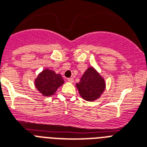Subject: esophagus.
<instances>
[{
	"label": "esophagus",
	"instance_id": "34e87169",
	"mask_svg": "<svg viewBox=\"0 0 147 147\" xmlns=\"http://www.w3.org/2000/svg\"><path fill=\"white\" fill-rule=\"evenodd\" d=\"M67 81H69V82H71V83H72L74 81V79L72 78H67Z\"/></svg>",
	"mask_w": 147,
	"mask_h": 147
}]
</instances>
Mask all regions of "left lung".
Segmentation results:
<instances>
[{
  "label": "left lung",
  "mask_w": 147,
  "mask_h": 147,
  "mask_svg": "<svg viewBox=\"0 0 147 147\" xmlns=\"http://www.w3.org/2000/svg\"><path fill=\"white\" fill-rule=\"evenodd\" d=\"M81 96L87 101H94L105 88L104 79L93 68H88L76 84Z\"/></svg>",
  "instance_id": "left-lung-1"
}]
</instances>
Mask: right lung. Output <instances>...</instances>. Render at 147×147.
Returning <instances> with one entry per match:
<instances>
[{
	"label": "right lung",
	"mask_w": 147,
	"mask_h": 147,
	"mask_svg": "<svg viewBox=\"0 0 147 147\" xmlns=\"http://www.w3.org/2000/svg\"><path fill=\"white\" fill-rule=\"evenodd\" d=\"M64 83L60 74L57 75L55 71L45 69L39 74L35 81L36 87L43 96H52L57 88Z\"/></svg>",
	"instance_id": "right-lung-1"
}]
</instances>
